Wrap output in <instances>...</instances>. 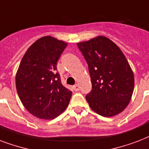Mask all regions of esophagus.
Returning a JSON list of instances; mask_svg holds the SVG:
<instances>
[{"label":"esophagus","mask_w":149,"mask_h":149,"mask_svg":"<svg viewBox=\"0 0 149 149\" xmlns=\"http://www.w3.org/2000/svg\"><path fill=\"white\" fill-rule=\"evenodd\" d=\"M73 90H74L75 91H78L79 90V86L78 84H76L73 86Z\"/></svg>","instance_id":"1"}]
</instances>
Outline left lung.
Masks as SVG:
<instances>
[{
	"instance_id": "left-lung-1",
	"label": "left lung",
	"mask_w": 149,
	"mask_h": 149,
	"mask_svg": "<svg viewBox=\"0 0 149 149\" xmlns=\"http://www.w3.org/2000/svg\"><path fill=\"white\" fill-rule=\"evenodd\" d=\"M77 47L88 65L92 84L86 95L90 107L105 117L123 112L132 97L134 78L120 47L102 36L78 43Z\"/></svg>"
}]
</instances>
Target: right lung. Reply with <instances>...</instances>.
Segmentation results:
<instances>
[{
	"label": "right lung",
	"mask_w": 149,
	"mask_h": 149,
	"mask_svg": "<svg viewBox=\"0 0 149 149\" xmlns=\"http://www.w3.org/2000/svg\"><path fill=\"white\" fill-rule=\"evenodd\" d=\"M65 42L47 36L28 48L15 77V84L22 105L32 115L52 120L70 103L72 91L65 87L57 72V63L66 47Z\"/></svg>",
	"instance_id": "obj_1"
}]
</instances>
